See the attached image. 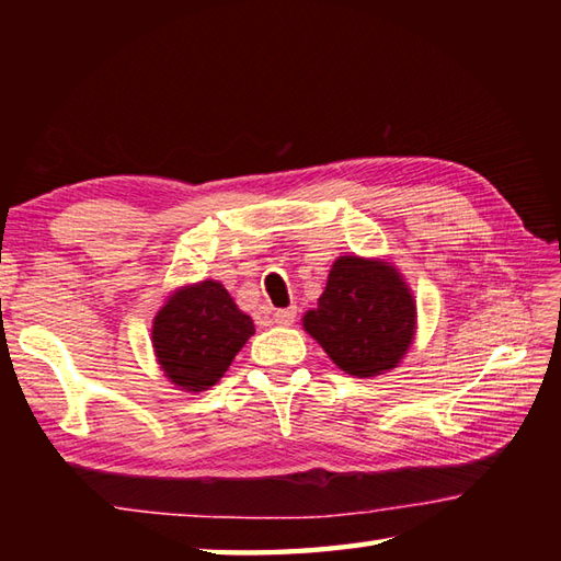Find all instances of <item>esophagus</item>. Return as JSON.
Returning a JSON list of instances; mask_svg holds the SVG:
<instances>
[{
    "mask_svg": "<svg viewBox=\"0 0 561 561\" xmlns=\"http://www.w3.org/2000/svg\"><path fill=\"white\" fill-rule=\"evenodd\" d=\"M272 320L282 328H289V325H294V320H296V308H284V311L274 313Z\"/></svg>",
    "mask_w": 561,
    "mask_h": 561,
    "instance_id": "esophagus-1",
    "label": "esophagus"
}]
</instances>
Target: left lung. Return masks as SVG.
Returning a JSON list of instances; mask_svg holds the SVG:
<instances>
[{
    "label": "left lung",
    "instance_id": "left-lung-1",
    "mask_svg": "<svg viewBox=\"0 0 561 561\" xmlns=\"http://www.w3.org/2000/svg\"><path fill=\"white\" fill-rule=\"evenodd\" d=\"M301 323L344 374L374 378L398 368L410 352L416 301L388 257L340 255L318 306Z\"/></svg>",
    "mask_w": 561,
    "mask_h": 561
}]
</instances>
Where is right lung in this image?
Segmentation results:
<instances>
[{"label":"right lung","mask_w":561,"mask_h":561,"mask_svg":"<svg viewBox=\"0 0 561 561\" xmlns=\"http://www.w3.org/2000/svg\"><path fill=\"white\" fill-rule=\"evenodd\" d=\"M253 332V318L224 284L202 279L165 296L151 323V347L178 390L202 392L219 383Z\"/></svg>","instance_id":"obj_1"}]
</instances>
